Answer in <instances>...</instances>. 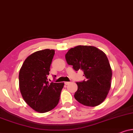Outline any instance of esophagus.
Returning a JSON list of instances; mask_svg holds the SVG:
<instances>
[{
    "label": "esophagus",
    "mask_w": 133,
    "mask_h": 133,
    "mask_svg": "<svg viewBox=\"0 0 133 133\" xmlns=\"http://www.w3.org/2000/svg\"><path fill=\"white\" fill-rule=\"evenodd\" d=\"M64 84L66 85H68V84H70V82H67V81H66V82H64Z\"/></svg>",
    "instance_id": "obj_1"
}]
</instances>
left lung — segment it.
Listing matches in <instances>:
<instances>
[{
	"instance_id": "obj_1",
	"label": "left lung",
	"mask_w": 133,
	"mask_h": 133,
	"mask_svg": "<svg viewBox=\"0 0 133 133\" xmlns=\"http://www.w3.org/2000/svg\"><path fill=\"white\" fill-rule=\"evenodd\" d=\"M67 64L75 71L82 70L85 81L76 82V100L84 105H99L105 100L111 87L112 71L105 54L94 46H77L66 54Z\"/></svg>"
}]
</instances>
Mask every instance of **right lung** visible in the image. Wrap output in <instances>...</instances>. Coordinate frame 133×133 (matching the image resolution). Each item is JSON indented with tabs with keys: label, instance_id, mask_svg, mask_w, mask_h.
<instances>
[{
	"label": "right lung",
	"instance_id": "right-lung-1",
	"mask_svg": "<svg viewBox=\"0 0 133 133\" xmlns=\"http://www.w3.org/2000/svg\"><path fill=\"white\" fill-rule=\"evenodd\" d=\"M54 54L55 50L49 49L35 52L27 57L20 70L18 79L22 97L39 113L49 111L57 105L64 87V83L49 84L48 80Z\"/></svg>",
	"mask_w": 133,
	"mask_h": 133
}]
</instances>
